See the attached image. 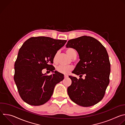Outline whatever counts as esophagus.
<instances>
[{"instance_id": "esophagus-1", "label": "esophagus", "mask_w": 125, "mask_h": 125, "mask_svg": "<svg viewBox=\"0 0 125 125\" xmlns=\"http://www.w3.org/2000/svg\"><path fill=\"white\" fill-rule=\"evenodd\" d=\"M68 75H64V78H68Z\"/></svg>"}]
</instances>
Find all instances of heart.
<instances>
[{"label": "heart", "instance_id": "obj_1", "mask_svg": "<svg viewBox=\"0 0 125 125\" xmlns=\"http://www.w3.org/2000/svg\"><path fill=\"white\" fill-rule=\"evenodd\" d=\"M66 52L67 54L71 58L75 59L77 57V52L76 50L72 47H69L66 49ZM58 52H57L53 57V62L55 63H56L58 61ZM56 71L58 72L64 74H68L70 73L71 71L73 70V67L71 66H64L62 65L58 66L56 68Z\"/></svg>", "mask_w": 125, "mask_h": 125}]
</instances>
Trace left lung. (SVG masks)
<instances>
[{"label":"left lung","instance_id":"1","mask_svg":"<svg viewBox=\"0 0 125 125\" xmlns=\"http://www.w3.org/2000/svg\"><path fill=\"white\" fill-rule=\"evenodd\" d=\"M67 47H72L79 53L80 61L72 73L80 75L78 80L70 76L72 84L67 88L73 102L83 107L93 106L101 101L110 80V63L105 47L96 39L89 36L69 40ZM85 75V79L81 78Z\"/></svg>","mask_w":125,"mask_h":125}]
</instances>
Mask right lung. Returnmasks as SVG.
Listing matches in <instances>:
<instances>
[{
  "mask_svg": "<svg viewBox=\"0 0 125 125\" xmlns=\"http://www.w3.org/2000/svg\"><path fill=\"white\" fill-rule=\"evenodd\" d=\"M67 41L47 37H31L20 48L14 65V80L21 98L27 103L39 106L51 98L56 84L64 79L56 71L43 74L42 70L53 72V57Z\"/></svg>",
  "mask_w": 125,
  "mask_h": 125,
  "instance_id": "obj_1",
  "label": "right lung"
}]
</instances>
